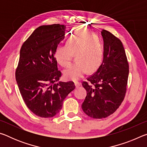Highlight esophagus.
Segmentation results:
<instances>
[{
	"instance_id": "esophagus-1",
	"label": "esophagus",
	"mask_w": 147,
	"mask_h": 147,
	"mask_svg": "<svg viewBox=\"0 0 147 147\" xmlns=\"http://www.w3.org/2000/svg\"><path fill=\"white\" fill-rule=\"evenodd\" d=\"M75 86L76 88H78V87H80L81 86V83L80 82H75Z\"/></svg>"
}]
</instances>
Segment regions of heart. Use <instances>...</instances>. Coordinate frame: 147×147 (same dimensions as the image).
Returning <instances> with one entry per match:
<instances>
[{
	"mask_svg": "<svg viewBox=\"0 0 147 147\" xmlns=\"http://www.w3.org/2000/svg\"><path fill=\"white\" fill-rule=\"evenodd\" d=\"M73 55L77 62L64 70L65 78L77 80L82 78L87 69L92 71L97 69L102 61L104 47L95 35L85 29H78L67 41L66 45L57 47L54 56L63 67L71 63Z\"/></svg>",
	"mask_w": 147,
	"mask_h": 147,
	"instance_id": "1",
	"label": "heart"
}]
</instances>
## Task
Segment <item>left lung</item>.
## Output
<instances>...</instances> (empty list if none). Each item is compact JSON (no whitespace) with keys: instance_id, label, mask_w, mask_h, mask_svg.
Instances as JSON below:
<instances>
[{"instance_id":"obj_1","label":"left lung","mask_w":147,"mask_h":147,"mask_svg":"<svg viewBox=\"0 0 147 147\" xmlns=\"http://www.w3.org/2000/svg\"><path fill=\"white\" fill-rule=\"evenodd\" d=\"M104 58L95 73L82 82L87 96L82 104L84 112L94 119L106 118L121 106L125 96L129 65L120 39L102 30Z\"/></svg>"}]
</instances>
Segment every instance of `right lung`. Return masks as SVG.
I'll use <instances>...</instances> for the list:
<instances>
[{"label":"right lung","mask_w":147,"mask_h":147,"mask_svg":"<svg viewBox=\"0 0 147 147\" xmlns=\"http://www.w3.org/2000/svg\"><path fill=\"white\" fill-rule=\"evenodd\" d=\"M66 27L54 24L37 28L20 51L16 79L24 103L38 117L50 118L59 113L63 101L74 90L73 82H58L54 53L64 39Z\"/></svg>","instance_id":"right-lung-1"}]
</instances>
